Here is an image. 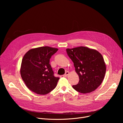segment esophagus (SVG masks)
Here are the masks:
<instances>
[{
  "instance_id": "34e87169",
  "label": "esophagus",
  "mask_w": 123,
  "mask_h": 123,
  "mask_svg": "<svg viewBox=\"0 0 123 123\" xmlns=\"http://www.w3.org/2000/svg\"><path fill=\"white\" fill-rule=\"evenodd\" d=\"M68 74H69V72H66V73H65V74H64V75H63V77H66V76H67L68 75Z\"/></svg>"
}]
</instances>
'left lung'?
<instances>
[{"mask_svg":"<svg viewBox=\"0 0 123 123\" xmlns=\"http://www.w3.org/2000/svg\"><path fill=\"white\" fill-rule=\"evenodd\" d=\"M68 55L73 61L79 81L73 88L79 92L87 93L95 91L105 77L106 67L99 52L85 47L67 49Z\"/></svg>","mask_w":123,"mask_h":123,"instance_id":"left-lung-1","label":"left lung"}]
</instances>
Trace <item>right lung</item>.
Masks as SVG:
<instances>
[{"label": "right lung", "instance_id": "add662e5", "mask_svg": "<svg viewBox=\"0 0 123 123\" xmlns=\"http://www.w3.org/2000/svg\"><path fill=\"white\" fill-rule=\"evenodd\" d=\"M58 50L47 46L29 50L21 63L20 74L26 86L32 92L45 95L56 86L59 77L54 75L49 59Z\"/></svg>", "mask_w": 123, "mask_h": 123}]
</instances>
